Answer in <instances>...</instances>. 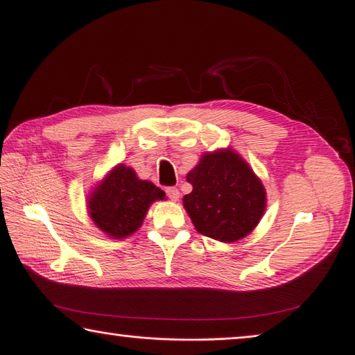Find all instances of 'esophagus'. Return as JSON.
<instances>
[{"label": "esophagus", "mask_w": 355, "mask_h": 355, "mask_svg": "<svg viewBox=\"0 0 355 355\" xmlns=\"http://www.w3.org/2000/svg\"><path fill=\"white\" fill-rule=\"evenodd\" d=\"M166 192H167V197H168L171 201H178V200H179L180 192H179V189H178L176 187H168V188L166 189Z\"/></svg>", "instance_id": "34e87169"}]
</instances>
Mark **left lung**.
<instances>
[{"instance_id":"8db88e82","label":"left lung","mask_w":355,"mask_h":355,"mask_svg":"<svg viewBox=\"0 0 355 355\" xmlns=\"http://www.w3.org/2000/svg\"><path fill=\"white\" fill-rule=\"evenodd\" d=\"M187 180L192 192L184 197V206L200 234L232 243L259 223L266 201L263 185L234 151L202 155Z\"/></svg>"}]
</instances>
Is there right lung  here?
<instances>
[{
	"label": "right lung",
	"instance_id": "obj_1",
	"mask_svg": "<svg viewBox=\"0 0 355 355\" xmlns=\"http://www.w3.org/2000/svg\"><path fill=\"white\" fill-rule=\"evenodd\" d=\"M164 197L166 192L153 182L137 179L132 168L120 164L93 192L89 213L110 237L123 239L141 227L151 202Z\"/></svg>",
	"mask_w": 355,
	"mask_h": 355
}]
</instances>
